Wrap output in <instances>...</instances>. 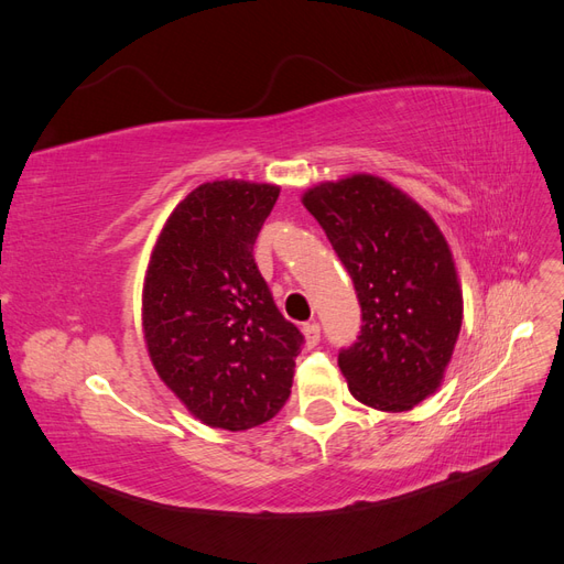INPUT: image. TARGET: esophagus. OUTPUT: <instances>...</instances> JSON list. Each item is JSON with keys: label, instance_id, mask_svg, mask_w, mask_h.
I'll list each match as a JSON object with an SVG mask.
<instances>
[{"label": "esophagus", "instance_id": "esophagus-1", "mask_svg": "<svg viewBox=\"0 0 564 564\" xmlns=\"http://www.w3.org/2000/svg\"><path fill=\"white\" fill-rule=\"evenodd\" d=\"M303 336H305V346L315 348L319 344V324L317 322L303 324Z\"/></svg>", "mask_w": 564, "mask_h": 564}]
</instances>
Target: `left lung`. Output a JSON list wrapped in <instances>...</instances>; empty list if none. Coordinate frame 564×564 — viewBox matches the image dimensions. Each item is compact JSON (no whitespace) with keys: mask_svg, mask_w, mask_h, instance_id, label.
I'll return each instance as SVG.
<instances>
[{"mask_svg":"<svg viewBox=\"0 0 564 564\" xmlns=\"http://www.w3.org/2000/svg\"><path fill=\"white\" fill-rule=\"evenodd\" d=\"M303 204L352 278L360 336L340 348L352 398L406 412L440 388L464 319L445 235L429 212L379 176L319 183Z\"/></svg>","mask_w":564,"mask_h":564,"instance_id":"8db88e82","label":"left lung"}]
</instances>
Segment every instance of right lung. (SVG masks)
I'll list each match as a JSON object with an SVG mask.
<instances>
[{"mask_svg": "<svg viewBox=\"0 0 564 564\" xmlns=\"http://www.w3.org/2000/svg\"><path fill=\"white\" fill-rule=\"evenodd\" d=\"M278 195L268 183H204L166 218L150 256V360L187 412L212 429L261 425L292 392L303 334L278 311L253 261Z\"/></svg>", "mask_w": 564, "mask_h": 564, "instance_id": "1", "label": "right lung"}]
</instances>
